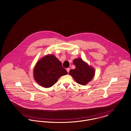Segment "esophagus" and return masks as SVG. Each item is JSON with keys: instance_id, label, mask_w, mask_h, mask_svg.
<instances>
[{"instance_id": "esophagus-1", "label": "esophagus", "mask_w": 131, "mask_h": 131, "mask_svg": "<svg viewBox=\"0 0 131 131\" xmlns=\"http://www.w3.org/2000/svg\"><path fill=\"white\" fill-rule=\"evenodd\" d=\"M70 68H67V71H68V73L69 72V71H70Z\"/></svg>"}]
</instances>
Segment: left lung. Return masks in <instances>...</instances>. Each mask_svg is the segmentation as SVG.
Here are the masks:
<instances>
[{"instance_id":"obj_1","label":"left lung","mask_w":131,"mask_h":131,"mask_svg":"<svg viewBox=\"0 0 131 131\" xmlns=\"http://www.w3.org/2000/svg\"><path fill=\"white\" fill-rule=\"evenodd\" d=\"M73 63L75 65V69L70 70L69 74L78 83L84 85L93 79L95 75V70L93 68L89 66L80 58L74 59Z\"/></svg>"}]
</instances>
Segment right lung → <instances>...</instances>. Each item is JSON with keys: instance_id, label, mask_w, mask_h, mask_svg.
Returning a JSON list of instances; mask_svg holds the SVG:
<instances>
[{"instance_id": "right-lung-1", "label": "right lung", "mask_w": 131, "mask_h": 131, "mask_svg": "<svg viewBox=\"0 0 131 131\" xmlns=\"http://www.w3.org/2000/svg\"><path fill=\"white\" fill-rule=\"evenodd\" d=\"M34 78L41 86H52L68 72L62 67L61 62L53 54H48L37 62L34 69Z\"/></svg>"}]
</instances>
